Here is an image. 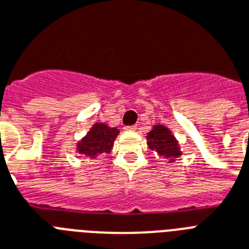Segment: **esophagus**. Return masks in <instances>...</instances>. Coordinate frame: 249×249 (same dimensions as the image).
I'll use <instances>...</instances> for the list:
<instances>
[{
    "instance_id": "34e87169",
    "label": "esophagus",
    "mask_w": 249,
    "mask_h": 249,
    "mask_svg": "<svg viewBox=\"0 0 249 249\" xmlns=\"http://www.w3.org/2000/svg\"><path fill=\"white\" fill-rule=\"evenodd\" d=\"M136 128H137L136 124H134V126H126V127H124V130H127V131H135Z\"/></svg>"
}]
</instances>
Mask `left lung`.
Instances as JSON below:
<instances>
[{
    "instance_id": "8db88e82",
    "label": "left lung",
    "mask_w": 249,
    "mask_h": 249,
    "mask_svg": "<svg viewBox=\"0 0 249 249\" xmlns=\"http://www.w3.org/2000/svg\"><path fill=\"white\" fill-rule=\"evenodd\" d=\"M148 148L154 150L159 157L168 159V163H174L175 159L182 154L176 137L170 128L163 124H154L152 131L146 136Z\"/></svg>"
}]
</instances>
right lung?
<instances>
[{"label":"right lung","instance_id":"1","mask_svg":"<svg viewBox=\"0 0 249 249\" xmlns=\"http://www.w3.org/2000/svg\"><path fill=\"white\" fill-rule=\"evenodd\" d=\"M119 130L115 127H109L107 123L97 122L92 124L90 131L85 137L77 142V152L89 158H97L100 154L110 153L114 145L115 137Z\"/></svg>","mask_w":249,"mask_h":249}]
</instances>
